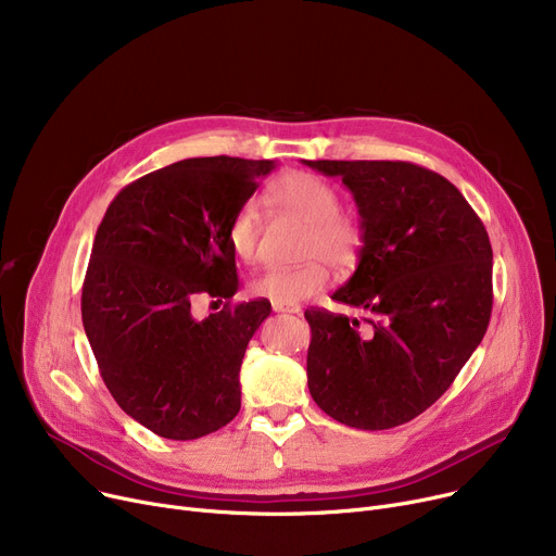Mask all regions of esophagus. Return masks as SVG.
Wrapping results in <instances>:
<instances>
[{"mask_svg": "<svg viewBox=\"0 0 556 556\" xmlns=\"http://www.w3.org/2000/svg\"><path fill=\"white\" fill-rule=\"evenodd\" d=\"M275 313H298V308H290V306H281V304H273Z\"/></svg>", "mask_w": 556, "mask_h": 556, "instance_id": "obj_1", "label": "esophagus"}]
</instances>
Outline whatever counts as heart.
I'll return each instance as SVG.
<instances>
[{
  "label": "heart",
  "mask_w": 556,
  "mask_h": 556,
  "mask_svg": "<svg viewBox=\"0 0 556 556\" xmlns=\"http://www.w3.org/2000/svg\"><path fill=\"white\" fill-rule=\"evenodd\" d=\"M268 202L286 216L308 227L304 252L306 256L319 254L331 266L354 263L363 233L354 218L340 214V195L325 180L311 173H288L268 189ZM258 210L254 202H243L231 216L227 227V241L233 256L250 263L258 252ZM327 270L319 261H311L300 268L263 270L250 281V295L268 300L273 304L293 306L327 286Z\"/></svg>",
  "instance_id": "1"
}]
</instances>
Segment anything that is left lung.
<instances>
[{
	"label": "left lung",
	"mask_w": 556,
	"mask_h": 556,
	"mask_svg": "<svg viewBox=\"0 0 556 556\" xmlns=\"http://www.w3.org/2000/svg\"><path fill=\"white\" fill-rule=\"evenodd\" d=\"M304 164L352 191L363 231L356 273L331 300L361 308L365 317L325 308L304 313L311 396L344 426H401L451 388L486 333L493 302L489 233L457 187L424 166Z\"/></svg>",
	"instance_id": "obj_1"
}]
</instances>
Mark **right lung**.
<instances>
[{
    "label": "right lung",
    "mask_w": 556,
    "mask_h": 556,
    "mask_svg": "<svg viewBox=\"0 0 556 556\" xmlns=\"http://www.w3.org/2000/svg\"><path fill=\"white\" fill-rule=\"evenodd\" d=\"M275 160L191 157L119 191L97 229L83 283V327L122 410L166 440H198L241 410L239 371L270 302H191L239 290L227 227Z\"/></svg>",
    "instance_id": "add662e5"
}]
</instances>
